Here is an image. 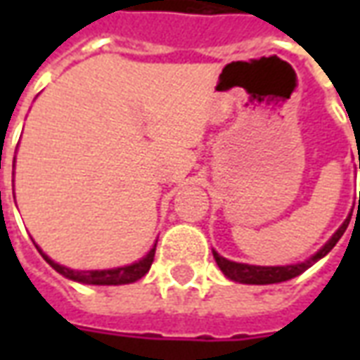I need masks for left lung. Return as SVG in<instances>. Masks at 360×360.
I'll list each match as a JSON object with an SVG mask.
<instances>
[{"instance_id":"left-lung-1","label":"left lung","mask_w":360,"mask_h":360,"mask_svg":"<svg viewBox=\"0 0 360 360\" xmlns=\"http://www.w3.org/2000/svg\"><path fill=\"white\" fill-rule=\"evenodd\" d=\"M359 169H360V162H359ZM359 206H360V196H359ZM347 218L343 221V226L333 233V237L330 241L326 243L322 249L318 250L314 257H310L307 262H301V264H293V266H249V264H239V262H231L227 258L219 257L218 252L214 250V258L218 262L219 270L226 274L227 278L233 279V281H241V283H255V285H266V283H279V281H287V279L295 278L299 276L304 270H309L310 266L318 262L320 258H324L330 250L335 247V243L340 241L341 235L345 233V229L349 226Z\"/></svg>"}]
</instances>
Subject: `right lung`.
<instances>
[{
	"mask_svg": "<svg viewBox=\"0 0 360 360\" xmlns=\"http://www.w3.org/2000/svg\"><path fill=\"white\" fill-rule=\"evenodd\" d=\"M40 255L44 257V260L53 268L56 271H59L61 276L73 279V281H81V283H90V285H123V283H133L136 279H141L144 274H148L150 266L154 262V255H156V245L154 249L150 250L146 257L134 262L131 266H123V268H113V270H89V271H77L69 270L65 266L53 262L51 258H48L40 250Z\"/></svg>",
	"mask_w": 360,
	"mask_h": 360,
	"instance_id": "right-lung-1",
	"label": "right lung"
}]
</instances>
